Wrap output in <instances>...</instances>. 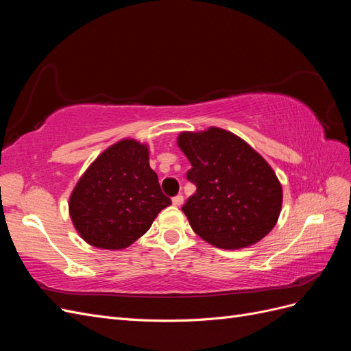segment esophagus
<instances>
[{"instance_id": "34e87169", "label": "esophagus", "mask_w": 351, "mask_h": 351, "mask_svg": "<svg viewBox=\"0 0 351 351\" xmlns=\"http://www.w3.org/2000/svg\"><path fill=\"white\" fill-rule=\"evenodd\" d=\"M183 202H184V197L182 195H177V196L173 197V205L174 206H182Z\"/></svg>"}]
</instances>
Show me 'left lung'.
<instances>
[{
	"label": "left lung",
	"instance_id": "1",
	"mask_svg": "<svg viewBox=\"0 0 351 351\" xmlns=\"http://www.w3.org/2000/svg\"><path fill=\"white\" fill-rule=\"evenodd\" d=\"M177 145L192 164L196 193L182 210L199 237L219 249H243L275 227L282 187L271 165L234 133L218 127L183 132Z\"/></svg>",
	"mask_w": 351,
	"mask_h": 351
}]
</instances>
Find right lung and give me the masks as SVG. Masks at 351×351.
<instances>
[{
    "label": "right lung",
    "instance_id": "obj_1",
    "mask_svg": "<svg viewBox=\"0 0 351 351\" xmlns=\"http://www.w3.org/2000/svg\"><path fill=\"white\" fill-rule=\"evenodd\" d=\"M171 205L149 167L147 145L123 139L89 165L73 189L69 212L80 237L95 247H129Z\"/></svg>",
    "mask_w": 351,
    "mask_h": 351
}]
</instances>
